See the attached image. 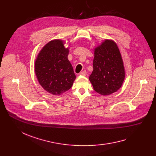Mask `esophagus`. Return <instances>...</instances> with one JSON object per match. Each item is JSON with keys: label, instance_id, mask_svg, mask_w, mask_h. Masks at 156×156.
Returning <instances> with one entry per match:
<instances>
[{"label": "esophagus", "instance_id": "esophagus-1", "mask_svg": "<svg viewBox=\"0 0 156 156\" xmlns=\"http://www.w3.org/2000/svg\"><path fill=\"white\" fill-rule=\"evenodd\" d=\"M80 75H82V76H86V75H87V71H81V72H80Z\"/></svg>", "mask_w": 156, "mask_h": 156}]
</instances>
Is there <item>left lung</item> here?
Returning a JSON list of instances; mask_svg holds the SVG:
<instances>
[{
  "label": "left lung",
  "mask_w": 156,
  "mask_h": 156,
  "mask_svg": "<svg viewBox=\"0 0 156 156\" xmlns=\"http://www.w3.org/2000/svg\"><path fill=\"white\" fill-rule=\"evenodd\" d=\"M93 68L89 80L96 92L108 95L121 88L125 71L119 48L113 40L105 39L95 48Z\"/></svg>",
  "instance_id": "obj_1"
}]
</instances>
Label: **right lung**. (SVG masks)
Returning <instances> with one entry per match:
<instances>
[{"label": "right lung", "mask_w": 156, "mask_h": 156, "mask_svg": "<svg viewBox=\"0 0 156 156\" xmlns=\"http://www.w3.org/2000/svg\"><path fill=\"white\" fill-rule=\"evenodd\" d=\"M68 48L55 39L48 42L37 55L35 71L40 85L52 95H61L70 89L76 76L68 59Z\"/></svg>", "instance_id": "add662e5"}]
</instances>
